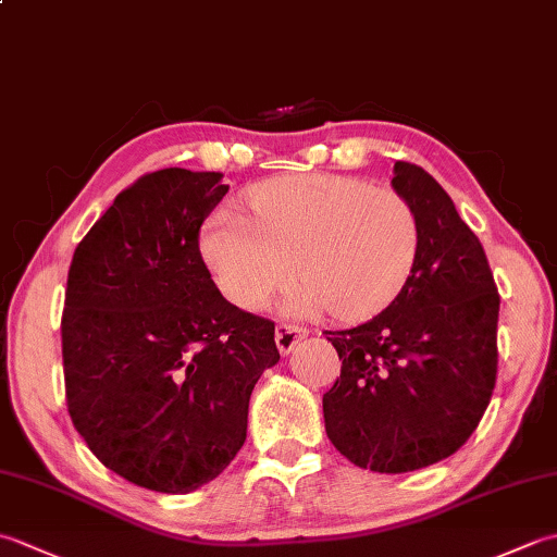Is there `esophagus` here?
<instances>
[{"instance_id": "esophagus-1", "label": "esophagus", "mask_w": 557, "mask_h": 557, "mask_svg": "<svg viewBox=\"0 0 557 557\" xmlns=\"http://www.w3.org/2000/svg\"><path fill=\"white\" fill-rule=\"evenodd\" d=\"M306 335H309V330H306V327L292 325V323H277V327H275L277 349L282 354H289L294 347L299 345V339H304Z\"/></svg>"}]
</instances>
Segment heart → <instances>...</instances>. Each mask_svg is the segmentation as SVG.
<instances>
[{
    "instance_id": "b5f03b06",
    "label": "heart",
    "mask_w": 557,
    "mask_h": 557,
    "mask_svg": "<svg viewBox=\"0 0 557 557\" xmlns=\"http://www.w3.org/2000/svg\"><path fill=\"white\" fill-rule=\"evenodd\" d=\"M246 210L248 222L227 210L208 222L203 256L224 297L248 311L263 309L299 272L294 313L330 309L354 321L385 309L417 263V210L393 188L285 174L256 184Z\"/></svg>"
}]
</instances>
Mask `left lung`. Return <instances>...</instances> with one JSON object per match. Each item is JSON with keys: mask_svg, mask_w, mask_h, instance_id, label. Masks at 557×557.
I'll return each instance as SVG.
<instances>
[{"mask_svg": "<svg viewBox=\"0 0 557 557\" xmlns=\"http://www.w3.org/2000/svg\"><path fill=\"white\" fill-rule=\"evenodd\" d=\"M393 186L419 218L411 275L369 323L325 333L342 359L323 395L327 437L351 465L377 474L457 453L498 375L500 294L479 236L417 164L395 162Z\"/></svg>", "mask_w": 557, "mask_h": 557, "instance_id": "8db88e82", "label": "left lung"}]
</instances>
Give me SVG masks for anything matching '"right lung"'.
<instances>
[{
    "label": "right lung",
    "mask_w": 557,
    "mask_h": 557,
    "mask_svg": "<svg viewBox=\"0 0 557 557\" xmlns=\"http://www.w3.org/2000/svg\"><path fill=\"white\" fill-rule=\"evenodd\" d=\"M220 172L168 168L114 198L74 251L62 313L66 407L114 474L158 493L212 481L280 361L275 323L222 297L200 256Z\"/></svg>",
    "instance_id": "obj_1"
}]
</instances>
